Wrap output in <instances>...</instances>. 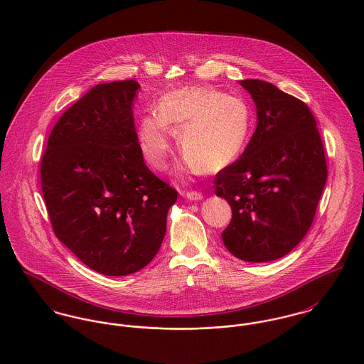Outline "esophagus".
Segmentation results:
<instances>
[{
  "mask_svg": "<svg viewBox=\"0 0 364 364\" xmlns=\"http://www.w3.org/2000/svg\"><path fill=\"white\" fill-rule=\"evenodd\" d=\"M185 196L189 200H202L203 199V195L200 192H196V191H189V192L185 193Z\"/></svg>",
  "mask_w": 364,
  "mask_h": 364,
  "instance_id": "1",
  "label": "esophagus"
}]
</instances>
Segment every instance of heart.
Here are the masks:
<instances>
[{"mask_svg": "<svg viewBox=\"0 0 364 364\" xmlns=\"http://www.w3.org/2000/svg\"><path fill=\"white\" fill-rule=\"evenodd\" d=\"M173 133L185 154L178 165L181 173L217 172L247 149L252 112L241 97L208 87H188L164 95L158 112L147 113L139 127L140 151L156 171L168 165Z\"/></svg>", "mask_w": 364, "mask_h": 364, "instance_id": "1", "label": "heart"}]
</instances>
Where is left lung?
<instances>
[{
	"mask_svg": "<svg viewBox=\"0 0 364 364\" xmlns=\"http://www.w3.org/2000/svg\"><path fill=\"white\" fill-rule=\"evenodd\" d=\"M240 84L257 105L258 126L242 156L215 175L213 188L232 210L221 234L225 248L238 259L269 262L306 237L328 168L307 105L266 81Z\"/></svg>",
	"mask_w": 364,
	"mask_h": 364,
	"instance_id": "1",
	"label": "left lung"
}]
</instances>
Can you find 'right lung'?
Masks as SVG:
<instances>
[{"mask_svg": "<svg viewBox=\"0 0 364 364\" xmlns=\"http://www.w3.org/2000/svg\"><path fill=\"white\" fill-rule=\"evenodd\" d=\"M134 80L98 84L53 127L41 181L55 237L106 276L156 257L178 192L146 165L134 127Z\"/></svg>", "mask_w": 364, "mask_h": 364, "instance_id": "obj_1", "label": "right lung"}]
</instances>
